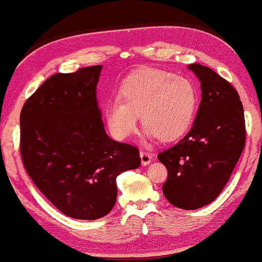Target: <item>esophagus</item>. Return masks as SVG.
<instances>
[{
    "instance_id": "esophagus-1",
    "label": "esophagus",
    "mask_w": 262,
    "mask_h": 262,
    "mask_svg": "<svg viewBox=\"0 0 262 262\" xmlns=\"http://www.w3.org/2000/svg\"><path fill=\"white\" fill-rule=\"evenodd\" d=\"M140 158H141V163L142 166H147L149 165V163L151 162V155L149 153H147V151H140Z\"/></svg>"
}]
</instances>
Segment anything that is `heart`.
<instances>
[{
  "instance_id": "obj_1",
  "label": "heart",
  "mask_w": 262,
  "mask_h": 262,
  "mask_svg": "<svg viewBox=\"0 0 262 262\" xmlns=\"http://www.w3.org/2000/svg\"><path fill=\"white\" fill-rule=\"evenodd\" d=\"M121 100L111 99L106 120L114 138L124 140L136 129L139 115L148 138L174 141L192 123L198 104L195 85L186 77L166 70L144 68L121 87Z\"/></svg>"
}]
</instances>
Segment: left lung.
Here are the masks:
<instances>
[{"instance_id":"8db88e82","label":"left lung","mask_w":262,"mask_h":262,"mask_svg":"<svg viewBox=\"0 0 262 262\" xmlns=\"http://www.w3.org/2000/svg\"><path fill=\"white\" fill-rule=\"evenodd\" d=\"M188 69L201 85L196 118L188 134L158 159L168 170L163 195L178 208L193 210L213 202L225 188L244 150L246 128L235 88L205 66Z\"/></svg>"}]
</instances>
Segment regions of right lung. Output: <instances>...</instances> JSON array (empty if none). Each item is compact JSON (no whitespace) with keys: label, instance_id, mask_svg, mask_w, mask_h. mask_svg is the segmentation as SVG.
I'll list each match as a JSON object with an SVG mask.
<instances>
[{"label":"right lung","instance_id":"1","mask_svg":"<svg viewBox=\"0 0 262 262\" xmlns=\"http://www.w3.org/2000/svg\"><path fill=\"white\" fill-rule=\"evenodd\" d=\"M102 66L55 74L23 104L21 156L41 193L64 214L96 220L116 202V178L141 165L139 149L104 130L96 97Z\"/></svg>","mask_w":262,"mask_h":262}]
</instances>
